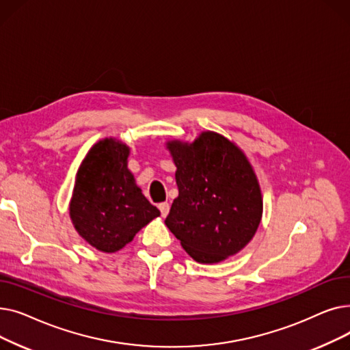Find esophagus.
<instances>
[{
  "mask_svg": "<svg viewBox=\"0 0 350 350\" xmlns=\"http://www.w3.org/2000/svg\"><path fill=\"white\" fill-rule=\"evenodd\" d=\"M159 210H160L161 215L165 217V215L169 214V211H170V204H169V203H160V204H159Z\"/></svg>",
  "mask_w": 350,
  "mask_h": 350,
  "instance_id": "obj_1",
  "label": "esophagus"
}]
</instances>
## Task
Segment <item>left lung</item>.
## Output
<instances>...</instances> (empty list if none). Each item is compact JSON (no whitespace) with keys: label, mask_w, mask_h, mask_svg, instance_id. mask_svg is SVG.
Returning <instances> with one entry per match:
<instances>
[{"label":"left lung","mask_w":350,"mask_h":350,"mask_svg":"<svg viewBox=\"0 0 350 350\" xmlns=\"http://www.w3.org/2000/svg\"><path fill=\"white\" fill-rule=\"evenodd\" d=\"M167 147L177 167L178 197L165 226L197 262H219L241 251L262 215L260 185L245 154L214 132Z\"/></svg>","instance_id":"8db88e82"}]
</instances>
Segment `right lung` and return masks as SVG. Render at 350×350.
<instances>
[{"instance_id": "1", "label": "right lung", "mask_w": 350, "mask_h": 350, "mask_svg": "<svg viewBox=\"0 0 350 350\" xmlns=\"http://www.w3.org/2000/svg\"><path fill=\"white\" fill-rule=\"evenodd\" d=\"M129 147L115 139L96 143L77 174L69 206L79 235L99 251L116 252L160 215L127 169Z\"/></svg>"}]
</instances>
